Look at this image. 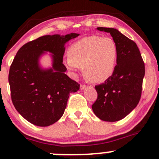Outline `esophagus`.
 <instances>
[{
    "mask_svg": "<svg viewBox=\"0 0 159 159\" xmlns=\"http://www.w3.org/2000/svg\"><path fill=\"white\" fill-rule=\"evenodd\" d=\"M86 85L85 84H81L80 85V88H81V90H84V89H85V88H86Z\"/></svg>",
    "mask_w": 159,
    "mask_h": 159,
    "instance_id": "34e87169",
    "label": "esophagus"
}]
</instances>
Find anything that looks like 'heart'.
Returning a JSON list of instances; mask_svg holds the SVG:
<instances>
[{
  "instance_id": "obj_1",
  "label": "heart",
  "mask_w": 159,
  "mask_h": 159,
  "mask_svg": "<svg viewBox=\"0 0 159 159\" xmlns=\"http://www.w3.org/2000/svg\"><path fill=\"white\" fill-rule=\"evenodd\" d=\"M68 55L66 66L70 71H76L82 68L87 79L101 83L107 80L114 72L118 47L111 38L91 36L71 44Z\"/></svg>"
}]
</instances>
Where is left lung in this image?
I'll return each mask as SVG.
<instances>
[{
  "label": "left lung",
  "mask_w": 159,
  "mask_h": 159,
  "mask_svg": "<svg viewBox=\"0 0 159 159\" xmlns=\"http://www.w3.org/2000/svg\"><path fill=\"white\" fill-rule=\"evenodd\" d=\"M110 33L118 47L113 74L103 84L95 86L98 98L93 103V113L99 119L116 122L123 119L139 102L145 75V64L134 41L113 28L98 27Z\"/></svg>",
  "instance_id": "obj_1"
}]
</instances>
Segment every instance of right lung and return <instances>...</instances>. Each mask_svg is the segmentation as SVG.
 <instances>
[{
	"label": "right lung",
	"mask_w": 159,
	"mask_h": 159,
	"mask_svg": "<svg viewBox=\"0 0 159 159\" xmlns=\"http://www.w3.org/2000/svg\"><path fill=\"white\" fill-rule=\"evenodd\" d=\"M79 36H43L24 44L18 50L9 71L10 88L13 106L27 121L48 126L62 116L70 93L80 84L65 74L62 63L65 44ZM45 51L53 54V68L43 70L39 58Z\"/></svg>",
	"instance_id": "obj_1"
}]
</instances>
